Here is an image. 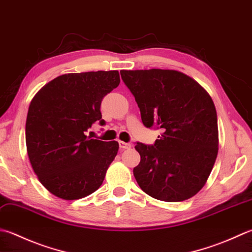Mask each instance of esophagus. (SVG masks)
Segmentation results:
<instances>
[{
  "instance_id": "esophagus-1",
  "label": "esophagus",
  "mask_w": 252,
  "mask_h": 252,
  "mask_svg": "<svg viewBox=\"0 0 252 252\" xmlns=\"http://www.w3.org/2000/svg\"><path fill=\"white\" fill-rule=\"evenodd\" d=\"M119 146H120L121 150H127V149H130V147H131V144H130V143H126V142L120 141Z\"/></svg>"
}]
</instances>
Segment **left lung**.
Listing matches in <instances>:
<instances>
[{"mask_svg":"<svg viewBox=\"0 0 252 252\" xmlns=\"http://www.w3.org/2000/svg\"><path fill=\"white\" fill-rule=\"evenodd\" d=\"M140 108L143 125L161 134L153 146L137 143L133 169L140 188L165 202L188 200L203 188L219 152L218 115L209 93L176 70L120 71Z\"/></svg>","mask_w":252,"mask_h":252,"instance_id":"1","label":"left lung"}]
</instances>
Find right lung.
<instances>
[{
    "label": "right lung",
    "instance_id": "right-lung-1",
    "mask_svg": "<svg viewBox=\"0 0 252 252\" xmlns=\"http://www.w3.org/2000/svg\"><path fill=\"white\" fill-rule=\"evenodd\" d=\"M119 83L118 71L68 73L33 96L26 120L27 153L39 181L53 195L77 200L101 186L119 143L94 140L84 132L95 121L105 123L101 100Z\"/></svg>",
    "mask_w": 252,
    "mask_h": 252
}]
</instances>
